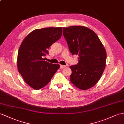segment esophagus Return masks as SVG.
Segmentation results:
<instances>
[{
    "mask_svg": "<svg viewBox=\"0 0 124 124\" xmlns=\"http://www.w3.org/2000/svg\"><path fill=\"white\" fill-rule=\"evenodd\" d=\"M66 67V66H65V65H60V67L61 68H64V67Z\"/></svg>",
    "mask_w": 124,
    "mask_h": 124,
    "instance_id": "obj_1",
    "label": "esophagus"
}]
</instances>
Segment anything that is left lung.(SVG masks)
I'll return each instance as SVG.
<instances>
[{"label": "left lung", "mask_w": 124, "mask_h": 124, "mask_svg": "<svg viewBox=\"0 0 124 124\" xmlns=\"http://www.w3.org/2000/svg\"><path fill=\"white\" fill-rule=\"evenodd\" d=\"M63 35L72 55H78V63L70 66L72 84L81 90L95 86L106 66V52L96 33L86 27L63 28Z\"/></svg>", "instance_id": "left-lung-1"}]
</instances>
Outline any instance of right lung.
Here are the masks:
<instances>
[{
	"label": "right lung",
	"mask_w": 124,
	"mask_h": 124,
	"mask_svg": "<svg viewBox=\"0 0 124 124\" xmlns=\"http://www.w3.org/2000/svg\"><path fill=\"white\" fill-rule=\"evenodd\" d=\"M62 27L37 29L23 39L17 57L18 70L24 81L31 88L38 90L50 81L58 64H53L43 58L48 54V48L62 35Z\"/></svg>",
	"instance_id": "right-lung-1"
}]
</instances>
